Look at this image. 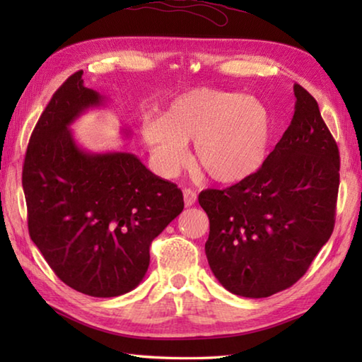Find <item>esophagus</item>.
<instances>
[{"mask_svg": "<svg viewBox=\"0 0 362 362\" xmlns=\"http://www.w3.org/2000/svg\"><path fill=\"white\" fill-rule=\"evenodd\" d=\"M183 201H185V205H187V206L194 205L196 201H197V194L194 193L193 189L185 188V189H183Z\"/></svg>", "mask_w": 362, "mask_h": 362, "instance_id": "34e87169", "label": "esophagus"}]
</instances>
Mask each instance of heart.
Here are the masks:
<instances>
[{
  "label": "heart",
  "instance_id": "heart-1",
  "mask_svg": "<svg viewBox=\"0 0 362 362\" xmlns=\"http://www.w3.org/2000/svg\"><path fill=\"white\" fill-rule=\"evenodd\" d=\"M269 115L257 99L218 88H193L173 99L165 115L148 113L141 136L153 166L175 177L188 163V141L211 179L235 183L261 166L269 143Z\"/></svg>",
  "mask_w": 362,
  "mask_h": 362
}]
</instances>
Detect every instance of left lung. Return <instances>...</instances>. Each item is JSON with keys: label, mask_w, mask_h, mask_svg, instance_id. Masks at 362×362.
Listing matches in <instances>:
<instances>
[{"label": "left lung", "mask_w": 362, "mask_h": 362, "mask_svg": "<svg viewBox=\"0 0 362 362\" xmlns=\"http://www.w3.org/2000/svg\"><path fill=\"white\" fill-rule=\"evenodd\" d=\"M286 132L257 173L199 194L210 219L205 253L232 294L261 298L308 271L334 227L339 149L317 101L298 83Z\"/></svg>", "instance_id": "obj_1"}]
</instances>
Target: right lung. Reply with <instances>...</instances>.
Here are the masks:
<instances>
[{
  "label": "right lung",
  "mask_w": 362,
  "mask_h": 362,
  "mask_svg": "<svg viewBox=\"0 0 362 362\" xmlns=\"http://www.w3.org/2000/svg\"><path fill=\"white\" fill-rule=\"evenodd\" d=\"M82 73L52 95L30 135L23 165L28 227L65 284L117 297L144 279L149 245L182 213L183 194L135 153L90 152L76 143L70 126L107 101L83 87Z\"/></svg>",
  "instance_id": "1"
}]
</instances>
